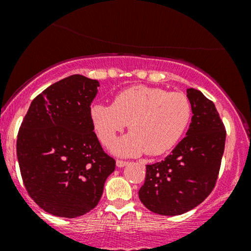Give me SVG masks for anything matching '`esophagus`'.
Wrapping results in <instances>:
<instances>
[{
    "label": "esophagus",
    "instance_id": "1",
    "mask_svg": "<svg viewBox=\"0 0 251 251\" xmlns=\"http://www.w3.org/2000/svg\"><path fill=\"white\" fill-rule=\"evenodd\" d=\"M127 164H128V162H126V160L117 159V166H118V168H124V166H126Z\"/></svg>",
    "mask_w": 251,
    "mask_h": 251
}]
</instances>
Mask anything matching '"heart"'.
<instances>
[{"label":"heart","mask_w":251,"mask_h":251,"mask_svg":"<svg viewBox=\"0 0 251 251\" xmlns=\"http://www.w3.org/2000/svg\"><path fill=\"white\" fill-rule=\"evenodd\" d=\"M91 116L100 142L107 148L128 124L131 133L116 144V153L159 155L174 148L186 131L192 106L181 92L133 86L119 92L112 105L92 106Z\"/></svg>","instance_id":"heart-1"}]
</instances>
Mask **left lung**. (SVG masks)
Returning <instances> with one entry per match:
<instances>
[{
    "mask_svg": "<svg viewBox=\"0 0 251 251\" xmlns=\"http://www.w3.org/2000/svg\"><path fill=\"white\" fill-rule=\"evenodd\" d=\"M192 120L165 159L146 165L139 200L152 212L181 215L196 208L214 190L226 145V126L214 102L201 91L188 88Z\"/></svg>",
    "mask_w": 251,
    "mask_h": 251,
    "instance_id": "8db88e82",
    "label": "left lung"
}]
</instances>
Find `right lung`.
<instances>
[{"instance_id": "add662e5", "label": "right lung", "mask_w": 251, "mask_h": 251, "mask_svg": "<svg viewBox=\"0 0 251 251\" xmlns=\"http://www.w3.org/2000/svg\"><path fill=\"white\" fill-rule=\"evenodd\" d=\"M98 86L80 74L53 83L31 101L20 126L16 153L25 188L57 217L75 218L96 208L116 169L93 131Z\"/></svg>"}]
</instances>
